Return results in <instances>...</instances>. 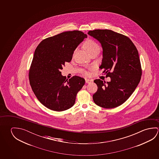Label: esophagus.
Segmentation results:
<instances>
[{"label": "esophagus", "instance_id": "34e87169", "mask_svg": "<svg viewBox=\"0 0 159 159\" xmlns=\"http://www.w3.org/2000/svg\"><path fill=\"white\" fill-rule=\"evenodd\" d=\"M92 80L91 79H85V83L87 84L90 83Z\"/></svg>", "mask_w": 159, "mask_h": 159}]
</instances>
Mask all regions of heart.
<instances>
[{"label": "heart", "instance_id": "b5f03b06", "mask_svg": "<svg viewBox=\"0 0 159 159\" xmlns=\"http://www.w3.org/2000/svg\"><path fill=\"white\" fill-rule=\"evenodd\" d=\"M84 48L87 52H90L93 50H99V47L98 44L93 40L89 39L84 43Z\"/></svg>", "mask_w": 159, "mask_h": 159}]
</instances>
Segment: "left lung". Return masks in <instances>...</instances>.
Here are the masks:
<instances>
[{
  "label": "left lung",
  "instance_id": "obj_1",
  "mask_svg": "<svg viewBox=\"0 0 159 159\" xmlns=\"http://www.w3.org/2000/svg\"><path fill=\"white\" fill-rule=\"evenodd\" d=\"M88 34L102 45L100 68L111 78L107 83L100 79L94 81L98 90L93 100L106 109L119 107L129 98L140 81L142 70L138 50L128 37L111 30L96 29Z\"/></svg>",
  "mask_w": 159,
  "mask_h": 159
}]
</instances>
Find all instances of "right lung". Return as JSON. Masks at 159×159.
I'll list each match as a JSON object with an SVG mask.
<instances>
[{
	"mask_svg": "<svg viewBox=\"0 0 159 159\" xmlns=\"http://www.w3.org/2000/svg\"><path fill=\"white\" fill-rule=\"evenodd\" d=\"M87 38L79 30L65 31L44 39L34 52L29 70L30 84L39 102L47 108L62 111L73 107L85 79L61 75L65 62H70L76 48Z\"/></svg>",
	"mask_w": 159,
	"mask_h": 159,
	"instance_id": "add662e5",
	"label": "right lung"
}]
</instances>
